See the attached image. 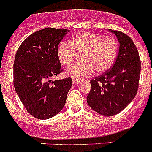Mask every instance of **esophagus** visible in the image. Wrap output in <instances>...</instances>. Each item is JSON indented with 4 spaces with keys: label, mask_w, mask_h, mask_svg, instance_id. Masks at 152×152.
I'll return each instance as SVG.
<instances>
[{
    "label": "esophagus",
    "mask_w": 152,
    "mask_h": 152,
    "mask_svg": "<svg viewBox=\"0 0 152 152\" xmlns=\"http://www.w3.org/2000/svg\"><path fill=\"white\" fill-rule=\"evenodd\" d=\"M80 83V81L76 80V79H73V85H79Z\"/></svg>",
    "instance_id": "1"
}]
</instances>
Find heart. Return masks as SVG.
Masks as SVG:
<instances>
[{
  "label": "heart",
  "mask_w": 152,
  "mask_h": 152,
  "mask_svg": "<svg viewBox=\"0 0 152 152\" xmlns=\"http://www.w3.org/2000/svg\"><path fill=\"white\" fill-rule=\"evenodd\" d=\"M118 45L113 38L103 37L90 32L75 35L70 42H62L57 49V56L61 64L70 66L76 54H82L83 63L76 64L65 72L68 77L80 81L90 77L95 73H104L114 62Z\"/></svg>",
  "instance_id": "heart-1"
}]
</instances>
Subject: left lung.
<instances>
[{"mask_svg": "<svg viewBox=\"0 0 152 152\" xmlns=\"http://www.w3.org/2000/svg\"><path fill=\"white\" fill-rule=\"evenodd\" d=\"M114 34L119 42L117 59L110 70L90 81L88 105L104 116H113L124 110L137 94L140 73L138 51L131 38L119 31Z\"/></svg>", "mask_w": 152, "mask_h": 152, "instance_id": "obj_1", "label": "left lung"}]
</instances>
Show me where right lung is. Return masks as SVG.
I'll list each match as a JSON object with an SVG mask.
<instances>
[{
  "label": "right lung",
  "instance_id": "1",
  "mask_svg": "<svg viewBox=\"0 0 152 152\" xmlns=\"http://www.w3.org/2000/svg\"><path fill=\"white\" fill-rule=\"evenodd\" d=\"M69 31L53 28L37 31L22 42L15 55V91L28 113L36 118H50L65 104L72 79L51 82L50 79L62 71L58 45Z\"/></svg>",
  "mask_w": 152,
  "mask_h": 152
}]
</instances>
